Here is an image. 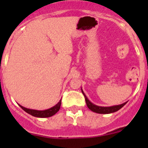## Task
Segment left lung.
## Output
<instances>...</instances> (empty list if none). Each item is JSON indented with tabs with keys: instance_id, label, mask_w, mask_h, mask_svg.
Here are the masks:
<instances>
[{
	"instance_id": "1",
	"label": "left lung",
	"mask_w": 148,
	"mask_h": 148,
	"mask_svg": "<svg viewBox=\"0 0 148 148\" xmlns=\"http://www.w3.org/2000/svg\"><path fill=\"white\" fill-rule=\"evenodd\" d=\"M82 92L84 96L85 101H86V105H87L88 108H89L90 110H92V112H94L99 113V114H110V113L115 112L118 111L119 110H120V109L122 108L123 106H125L127 103V102H125L122 104L112 106V107H99V106L94 104L93 103H92L89 100V99H88V98L86 97L85 94L84 93L82 89Z\"/></svg>"
}]
</instances>
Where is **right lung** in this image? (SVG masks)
<instances>
[{
    "mask_svg": "<svg viewBox=\"0 0 148 148\" xmlns=\"http://www.w3.org/2000/svg\"><path fill=\"white\" fill-rule=\"evenodd\" d=\"M61 104H62V99H61L56 105L53 106V107H51V108L50 109H48V110H31V109L26 108V107H23V106L20 105V104H18V105L20 106L26 112H27L28 114H31V115L36 117H41V118H44V117H51L53 114H56V113L59 111V109H60Z\"/></svg>",
    "mask_w": 148,
    "mask_h": 148,
    "instance_id": "1",
    "label": "right lung"
}]
</instances>
